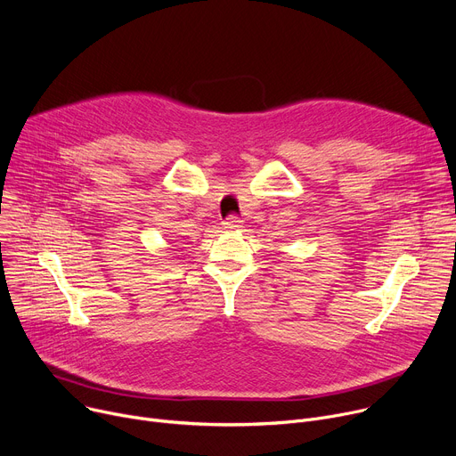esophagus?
I'll use <instances>...</instances> for the list:
<instances>
[{
    "label": "esophagus",
    "instance_id": "34e87169",
    "mask_svg": "<svg viewBox=\"0 0 456 456\" xmlns=\"http://www.w3.org/2000/svg\"><path fill=\"white\" fill-rule=\"evenodd\" d=\"M222 225H224L225 231H236V229L241 227V220L238 216H229V218L224 220Z\"/></svg>",
    "mask_w": 456,
    "mask_h": 456
}]
</instances>
